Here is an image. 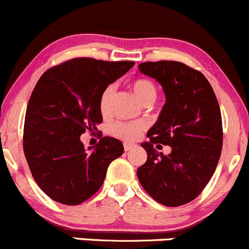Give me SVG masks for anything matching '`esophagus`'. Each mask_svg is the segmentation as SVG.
<instances>
[{
  "label": "esophagus",
  "instance_id": "1",
  "mask_svg": "<svg viewBox=\"0 0 249 249\" xmlns=\"http://www.w3.org/2000/svg\"><path fill=\"white\" fill-rule=\"evenodd\" d=\"M134 147H135V145H134V143H130V142H125L124 143V150L125 151H130L131 148H134Z\"/></svg>",
  "mask_w": 249,
  "mask_h": 249
}]
</instances>
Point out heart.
Wrapping results in <instances>:
<instances>
[{"label": "heart", "mask_w": 249, "mask_h": 249, "mask_svg": "<svg viewBox=\"0 0 249 249\" xmlns=\"http://www.w3.org/2000/svg\"><path fill=\"white\" fill-rule=\"evenodd\" d=\"M132 92L136 96V98L142 104H152L156 101L157 88L152 81L147 78H138L132 81L131 85ZM111 98H113V88L109 86L102 92L101 98H99V110L102 115H108L110 111ZM145 125L140 122H117L110 125V134L124 140H132L138 138L139 134L143 130Z\"/></svg>", "instance_id": "heart-1"}]
</instances>
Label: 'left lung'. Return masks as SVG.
I'll return each mask as SVG.
<instances>
[{"mask_svg":"<svg viewBox=\"0 0 249 249\" xmlns=\"http://www.w3.org/2000/svg\"><path fill=\"white\" fill-rule=\"evenodd\" d=\"M139 70L166 94L150 140L141 143L147 160L138 168L139 182L162 205H184L203 192L221 156L219 102L205 76L182 62H142ZM162 144L171 146L169 155L156 150Z\"/></svg>","mask_w":249,"mask_h":249,"instance_id":"1","label":"left lung"}]
</instances>
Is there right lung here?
Masks as SVG:
<instances>
[{
	"label": "right lung",
	"mask_w": 249,
	"mask_h": 249,
	"mask_svg": "<svg viewBox=\"0 0 249 249\" xmlns=\"http://www.w3.org/2000/svg\"><path fill=\"white\" fill-rule=\"evenodd\" d=\"M134 61L77 57L45 71L36 82L24 120L23 150L36 184L53 200L78 205L102 187L122 141L104 136L86 150L80 136L103 122L101 94Z\"/></svg>",
	"instance_id": "right-lung-1"
}]
</instances>
